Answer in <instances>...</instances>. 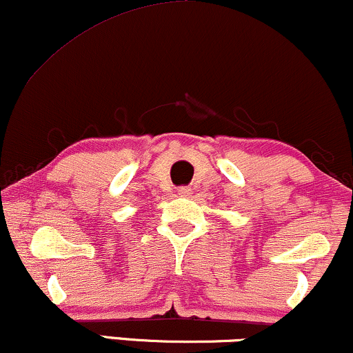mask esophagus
I'll list each match as a JSON object with an SVG mask.
<instances>
[{
    "mask_svg": "<svg viewBox=\"0 0 353 353\" xmlns=\"http://www.w3.org/2000/svg\"><path fill=\"white\" fill-rule=\"evenodd\" d=\"M178 194H180V196H190L191 188L190 186H180V188H178Z\"/></svg>",
    "mask_w": 353,
    "mask_h": 353,
    "instance_id": "esophagus-1",
    "label": "esophagus"
}]
</instances>
